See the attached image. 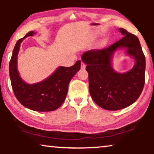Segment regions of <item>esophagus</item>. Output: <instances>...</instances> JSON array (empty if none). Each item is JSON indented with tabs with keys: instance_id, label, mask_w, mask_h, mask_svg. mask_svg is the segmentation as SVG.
<instances>
[{
	"instance_id": "obj_1",
	"label": "esophagus",
	"mask_w": 154,
	"mask_h": 154,
	"mask_svg": "<svg viewBox=\"0 0 154 154\" xmlns=\"http://www.w3.org/2000/svg\"><path fill=\"white\" fill-rule=\"evenodd\" d=\"M86 64L84 63H83V62H82V63H81V68L82 69H85L86 68Z\"/></svg>"
}]
</instances>
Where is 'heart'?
Listing matches in <instances>:
<instances>
[{"label": "heart", "mask_w": 154, "mask_h": 154, "mask_svg": "<svg viewBox=\"0 0 154 154\" xmlns=\"http://www.w3.org/2000/svg\"><path fill=\"white\" fill-rule=\"evenodd\" d=\"M107 42H108V40H107V39H103V40H102L100 42V43H99V47H105L106 45L107 44Z\"/></svg>", "instance_id": "b5f03b06"}]
</instances>
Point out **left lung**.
Segmentation results:
<instances>
[{
  "label": "left lung",
  "instance_id": "1",
  "mask_svg": "<svg viewBox=\"0 0 154 154\" xmlns=\"http://www.w3.org/2000/svg\"><path fill=\"white\" fill-rule=\"evenodd\" d=\"M124 35L118 42L103 49L84 52L82 60L86 64L88 86L92 99L99 107L119 110L128 107L139 98L145 82L146 61L139 39L126 30L119 29ZM125 48L136 60L128 72L116 73L111 66V58L117 49Z\"/></svg>",
  "mask_w": 154,
  "mask_h": 154
}]
</instances>
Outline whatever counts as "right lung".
<instances>
[{"instance_id": "add662e5", "label": "right lung", "mask_w": 154, "mask_h": 154, "mask_svg": "<svg viewBox=\"0 0 154 154\" xmlns=\"http://www.w3.org/2000/svg\"><path fill=\"white\" fill-rule=\"evenodd\" d=\"M34 34L33 31L26 33L17 41L13 49L9 66L12 87L19 103L26 108L37 112L54 111L59 108L66 99L69 83L80 70L81 61L77 60L71 67H58L52 75L38 83L26 84L17 70V55L23 39Z\"/></svg>"}]
</instances>
